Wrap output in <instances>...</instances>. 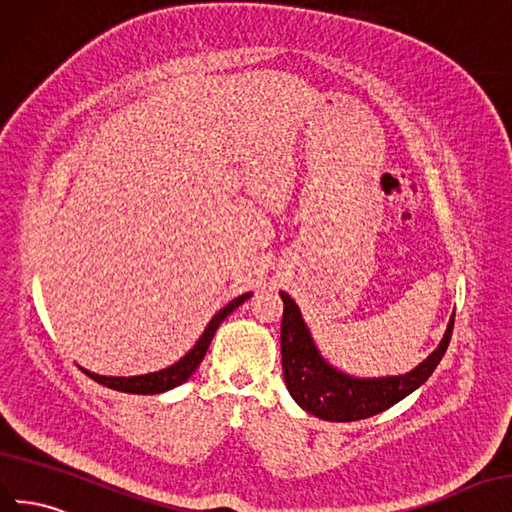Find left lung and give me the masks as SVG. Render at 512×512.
<instances>
[{"label": "left lung", "mask_w": 512, "mask_h": 512, "mask_svg": "<svg viewBox=\"0 0 512 512\" xmlns=\"http://www.w3.org/2000/svg\"><path fill=\"white\" fill-rule=\"evenodd\" d=\"M281 300L285 304L281 321L285 386L302 410L330 422L371 418L420 388L446 354L452 328H455V313H452L440 345L410 373L392 377H352L334 369L319 354L294 298L281 291Z\"/></svg>", "instance_id": "obj_1"}]
</instances>
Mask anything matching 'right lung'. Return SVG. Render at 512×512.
<instances>
[{
    "instance_id": "add662e5",
    "label": "right lung",
    "mask_w": 512,
    "mask_h": 512,
    "mask_svg": "<svg viewBox=\"0 0 512 512\" xmlns=\"http://www.w3.org/2000/svg\"><path fill=\"white\" fill-rule=\"evenodd\" d=\"M251 298V294H242L238 298H233L227 306H223L221 311H218L212 319L210 324L206 326V330H203V334L199 337V341L193 345L191 352H188L184 358H180L175 364H171V367L167 369H160L156 373H148V375H135V377H107V375H96V373H90L85 371L87 375H90L94 382L107 386L111 390H120V392H130V394H158V392H167L175 386L184 384L188 377H191L197 367L201 364L203 356H206L208 347L214 339V332L216 328L223 324V319L238 309V306Z\"/></svg>"
}]
</instances>
